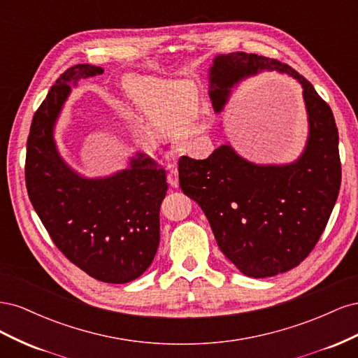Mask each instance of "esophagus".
Masks as SVG:
<instances>
[{
  "label": "esophagus",
  "instance_id": "obj_1",
  "mask_svg": "<svg viewBox=\"0 0 358 358\" xmlns=\"http://www.w3.org/2000/svg\"><path fill=\"white\" fill-rule=\"evenodd\" d=\"M167 182H169V185H170V187H173V188H178V187H179L178 169H176V166H175V164L170 166V171H169V175H167Z\"/></svg>",
  "mask_w": 358,
  "mask_h": 358
}]
</instances>
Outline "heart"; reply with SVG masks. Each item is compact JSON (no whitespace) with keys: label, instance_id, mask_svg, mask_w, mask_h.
I'll list each match as a JSON object with an SVG mask.
<instances>
[{"label":"heart","instance_id":"obj_1","mask_svg":"<svg viewBox=\"0 0 358 358\" xmlns=\"http://www.w3.org/2000/svg\"><path fill=\"white\" fill-rule=\"evenodd\" d=\"M121 86L146 122L161 136L171 137L178 149H189L212 125V110L196 107V91L188 82L131 73L124 76ZM148 126L140 121L133 125L136 145L148 154L158 148V136Z\"/></svg>","mask_w":358,"mask_h":358}]
</instances>
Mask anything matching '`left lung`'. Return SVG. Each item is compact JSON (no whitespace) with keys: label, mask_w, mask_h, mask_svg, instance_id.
Instances as JSON below:
<instances>
[{"label":"left lung","mask_w":358,"mask_h":358,"mask_svg":"<svg viewBox=\"0 0 358 358\" xmlns=\"http://www.w3.org/2000/svg\"><path fill=\"white\" fill-rule=\"evenodd\" d=\"M103 71L78 64L52 86L31 122L25 180L29 200L59 251L101 282L127 284L143 275L157 254L166 171L136 152L113 175L86 178L64 161L55 142L71 90Z\"/></svg>","instance_id":"8db88e82"}]
</instances>
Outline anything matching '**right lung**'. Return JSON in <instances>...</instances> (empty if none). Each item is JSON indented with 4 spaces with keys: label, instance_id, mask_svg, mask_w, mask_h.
<instances>
[{
    "label": "right lung",
    "instance_id": "add662e5",
    "mask_svg": "<svg viewBox=\"0 0 358 358\" xmlns=\"http://www.w3.org/2000/svg\"><path fill=\"white\" fill-rule=\"evenodd\" d=\"M262 71H279L303 88L309 133L289 164H255L230 143L206 159H179V187L208 218L222 254L249 278H270L299 266L326 229L341 188L339 134L329 104L287 64L255 53L213 58L209 96L216 113L231 90Z\"/></svg>",
    "mask_w": 358,
    "mask_h": 358
}]
</instances>
